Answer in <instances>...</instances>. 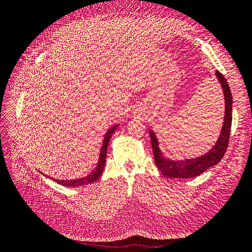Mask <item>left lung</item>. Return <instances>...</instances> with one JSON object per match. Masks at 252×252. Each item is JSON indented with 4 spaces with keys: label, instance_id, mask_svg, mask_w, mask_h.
I'll use <instances>...</instances> for the list:
<instances>
[{
    "label": "left lung",
    "instance_id": "left-lung-1",
    "mask_svg": "<svg viewBox=\"0 0 252 252\" xmlns=\"http://www.w3.org/2000/svg\"><path fill=\"white\" fill-rule=\"evenodd\" d=\"M216 77L218 81L220 82L222 91L224 94V103H225V112H224V121L222 125V130L219 135L217 143L210 148V151L205 153L202 156L190 158V159H182V160H172L164 157L162 152L160 151L159 141L156 136V133L153 130H149L151 135L152 147L154 152V160L156 162L158 170H160L165 178L173 179H190L202 174L208 169L212 168L213 165L218 164L221 161L224 154L226 152L229 140V133H231L232 126V107H233V97L231 90H229L226 79L223 74L216 70Z\"/></svg>",
    "mask_w": 252,
    "mask_h": 252
}]
</instances>
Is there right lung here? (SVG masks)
<instances>
[{
  "instance_id": "right-lung-1",
  "label": "right lung",
  "mask_w": 252,
  "mask_h": 252,
  "mask_svg": "<svg viewBox=\"0 0 252 252\" xmlns=\"http://www.w3.org/2000/svg\"><path fill=\"white\" fill-rule=\"evenodd\" d=\"M118 126H119V125L112 126L110 129L106 132V134L104 136V140H103V145H101V148H100L97 165H96L95 169L92 171V172L88 174L87 176H83V178L76 179V180H58V179H54V178H50V176H47L42 172H40V173L43 174L44 176H46V178L52 179L53 181L57 182L58 184H61L63 186H67V187H78V186H82V185H88V184L93 183V182H95V181H97L100 178L101 173L104 172L105 163H106L107 147H108L110 137L112 136V134H114Z\"/></svg>"
}]
</instances>
